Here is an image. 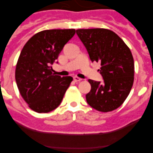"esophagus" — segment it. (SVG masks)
Instances as JSON below:
<instances>
[{
  "mask_svg": "<svg viewBox=\"0 0 153 153\" xmlns=\"http://www.w3.org/2000/svg\"><path fill=\"white\" fill-rule=\"evenodd\" d=\"M73 79H74V81H75V82H78V81H81V78H78V77H77V76H74Z\"/></svg>",
  "mask_w": 153,
  "mask_h": 153,
  "instance_id": "esophagus-1",
  "label": "esophagus"
}]
</instances>
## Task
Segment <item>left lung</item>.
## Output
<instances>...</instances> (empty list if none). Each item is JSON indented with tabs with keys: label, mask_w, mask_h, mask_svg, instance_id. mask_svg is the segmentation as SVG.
Returning <instances> with one entry per match:
<instances>
[{
	"label": "left lung",
	"mask_w": 153,
	"mask_h": 153,
	"mask_svg": "<svg viewBox=\"0 0 153 153\" xmlns=\"http://www.w3.org/2000/svg\"><path fill=\"white\" fill-rule=\"evenodd\" d=\"M76 33L87 50L91 61L101 63L98 69L103 81L89 79L91 90L86 102L101 112L119 107L130 92L134 81V60L122 39L106 29H77Z\"/></svg>",
	"instance_id": "left-lung-1"
}]
</instances>
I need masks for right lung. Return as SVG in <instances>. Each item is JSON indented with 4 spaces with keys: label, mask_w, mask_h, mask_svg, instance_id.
Instances as JSON below:
<instances>
[{
    "label": "right lung",
    "mask_w": 153,
    "mask_h": 153,
    "mask_svg": "<svg viewBox=\"0 0 153 153\" xmlns=\"http://www.w3.org/2000/svg\"><path fill=\"white\" fill-rule=\"evenodd\" d=\"M75 33L74 29L41 31L23 48L15 80L21 96L32 110L47 113L61 104L72 78L55 75L51 65Z\"/></svg>",
    "instance_id": "right-lung-1"
}]
</instances>
